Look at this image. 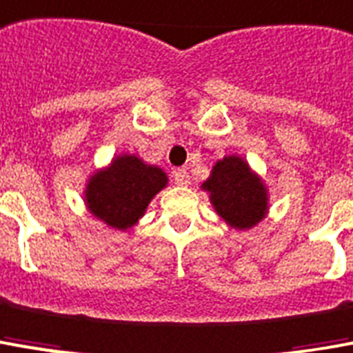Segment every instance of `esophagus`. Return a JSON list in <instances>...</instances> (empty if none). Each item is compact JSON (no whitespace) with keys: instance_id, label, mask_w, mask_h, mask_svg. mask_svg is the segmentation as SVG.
<instances>
[{"instance_id":"obj_1","label":"esophagus","mask_w":353,"mask_h":353,"mask_svg":"<svg viewBox=\"0 0 353 353\" xmlns=\"http://www.w3.org/2000/svg\"><path fill=\"white\" fill-rule=\"evenodd\" d=\"M174 184H179V186H188V184H190V174L184 171V169H176V171H174Z\"/></svg>"}]
</instances>
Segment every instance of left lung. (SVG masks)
Instances as JSON below:
<instances>
[{
  "instance_id": "1",
  "label": "left lung",
  "mask_w": 353,
  "mask_h": 353,
  "mask_svg": "<svg viewBox=\"0 0 353 353\" xmlns=\"http://www.w3.org/2000/svg\"><path fill=\"white\" fill-rule=\"evenodd\" d=\"M201 190L219 217L234 230H250L269 213V188L242 155H225L211 169Z\"/></svg>"
}]
</instances>
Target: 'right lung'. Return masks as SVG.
I'll use <instances>...</instances> for the list:
<instances>
[{"instance_id":"1","label":"right lung","mask_w":353,"mask_h":353,"mask_svg":"<svg viewBox=\"0 0 353 353\" xmlns=\"http://www.w3.org/2000/svg\"><path fill=\"white\" fill-rule=\"evenodd\" d=\"M169 184L157 165L145 163L134 153L115 155L103 169H96L84 186V205L103 225L126 232L138 225L145 209Z\"/></svg>"}]
</instances>
